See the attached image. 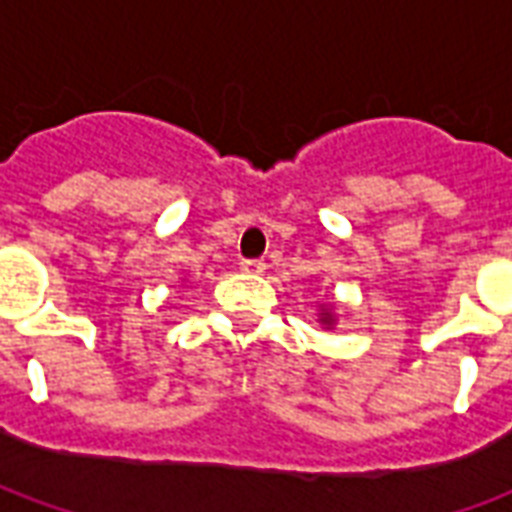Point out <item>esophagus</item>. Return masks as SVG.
<instances>
[{"instance_id":"obj_1","label":"esophagus","mask_w":512,"mask_h":512,"mask_svg":"<svg viewBox=\"0 0 512 512\" xmlns=\"http://www.w3.org/2000/svg\"><path fill=\"white\" fill-rule=\"evenodd\" d=\"M241 271H246V274H263L266 263L263 260H241Z\"/></svg>"}]
</instances>
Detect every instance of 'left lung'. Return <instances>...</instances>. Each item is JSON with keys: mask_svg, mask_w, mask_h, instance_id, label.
I'll return each mask as SVG.
<instances>
[{"mask_svg": "<svg viewBox=\"0 0 512 512\" xmlns=\"http://www.w3.org/2000/svg\"><path fill=\"white\" fill-rule=\"evenodd\" d=\"M321 323H323V326H332V323H334V315H332V312L323 310V312H321Z\"/></svg>", "mask_w": 512, "mask_h": 512, "instance_id": "obj_1", "label": "left lung"}]
</instances>
